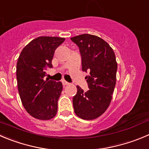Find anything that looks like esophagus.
Here are the masks:
<instances>
[{"label":"esophagus","instance_id":"1","mask_svg":"<svg viewBox=\"0 0 149 149\" xmlns=\"http://www.w3.org/2000/svg\"><path fill=\"white\" fill-rule=\"evenodd\" d=\"M62 83H63V86H67V85L69 84V83H68V82H66L65 80H62Z\"/></svg>","mask_w":149,"mask_h":149}]
</instances>
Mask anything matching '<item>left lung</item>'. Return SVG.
<instances>
[{"label":"left lung","mask_w":149,"mask_h":149,"mask_svg":"<svg viewBox=\"0 0 149 149\" xmlns=\"http://www.w3.org/2000/svg\"><path fill=\"white\" fill-rule=\"evenodd\" d=\"M80 49L82 70L90 72L86 76L89 89L86 92L77 86L73 97L74 113L84 120H93L103 114L110 104L116 83L117 62L111 47L99 36L79 35L71 38Z\"/></svg>","instance_id":"obj_1"}]
</instances>
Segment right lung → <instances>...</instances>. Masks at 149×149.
<instances>
[{"label": "right lung", "mask_w": 149, "mask_h": 149, "mask_svg": "<svg viewBox=\"0 0 149 149\" xmlns=\"http://www.w3.org/2000/svg\"><path fill=\"white\" fill-rule=\"evenodd\" d=\"M65 41L56 36H39L30 42L21 52L17 63V80L19 97L25 110L39 120L54 118L61 82L44 80L47 68H52L56 48Z\"/></svg>", "instance_id": "add662e5"}]
</instances>
